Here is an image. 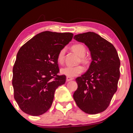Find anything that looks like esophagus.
Returning <instances> with one entry per match:
<instances>
[{
    "label": "esophagus",
    "mask_w": 133,
    "mask_h": 133,
    "mask_svg": "<svg viewBox=\"0 0 133 133\" xmlns=\"http://www.w3.org/2000/svg\"><path fill=\"white\" fill-rule=\"evenodd\" d=\"M73 78H71V77H66V81L67 82H69V81H71V80H73Z\"/></svg>",
    "instance_id": "obj_1"
}]
</instances>
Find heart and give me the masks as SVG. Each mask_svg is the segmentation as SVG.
I'll list each match as a JSON object with an SVG mask.
<instances>
[{"label":"heart","mask_w":133,"mask_h":133,"mask_svg":"<svg viewBox=\"0 0 133 133\" xmlns=\"http://www.w3.org/2000/svg\"><path fill=\"white\" fill-rule=\"evenodd\" d=\"M72 50L73 51L82 57V61L84 62V58L83 57L85 55L86 49L85 46L82 44H76L73 45L71 47ZM64 55H65V49H63L59 51L57 55V62L58 63L63 64L64 60ZM84 70V68L82 66H66L62 68L60 70V73L63 75H64L67 77H73L77 76L82 73Z\"/></svg>","instance_id":"obj_1"}]
</instances>
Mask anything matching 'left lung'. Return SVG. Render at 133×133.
<instances>
[{
  "mask_svg": "<svg viewBox=\"0 0 133 133\" xmlns=\"http://www.w3.org/2000/svg\"><path fill=\"white\" fill-rule=\"evenodd\" d=\"M74 39L86 45L92 59L87 71L76 79L78 87L74 100L83 111L100 113L109 106L117 90L120 66L117 51L111 43L96 33L78 34Z\"/></svg>",
  "mask_w": 133,
  "mask_h": 133,
  "instance_id": "obj_1",
  "label": "left lung"
}]
</instances>
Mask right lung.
<instances>
[{
    "label": "right lung",
    "instance_id": "right-lung-1",
    "mask_svg": "<svg viewBox=\"0 0 133 133\" xmlns=\"http://www.w3.org/2000/svg\"><path fill=\"white\" fill-rule=\"evenodd\" d=\"M71 33L45 31L22 46L13 68L14 97L22 111L40 116L50 109L56 89L66 82L58 76L57 55L71 41Z\"/></svg>",
    "mask_w": 133,
    "mask_h": 133
}]
</instances>
